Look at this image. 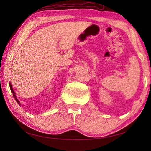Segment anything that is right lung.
<instances>
[{
	"instance_id": "add662e5",
	"label": "right lung",
	"mask_w": 151,
	"mask_h": 151,
	"mask_svg": "<svg viewBox=\"0 0 151 151\" xmlns=\"http://www.w3.org/2000/svg\"><path fill=\"white\" fill-rule=\"evenodd\" d=\"M9 85H10V88H11V92H12V93H13V96H14V97L15 98V99H16V101H17V102L18 103V104H20V102H19V100H18V99H17L16 95H15L14 92V91H13V89H12V85L11 84V83H9Z\"/></svg>"
}]
</instances>
